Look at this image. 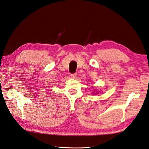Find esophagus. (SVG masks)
<instances>
[{
    "label": "esophagus",
    "mask_w": 149,
    "mask_h": 149,
    "mask_svg": "<svg viewBox=\"0 0 149 149\" xmlns=\"http://www.w3.org/2000/svg\"><path fill=\"white\" fill-rule=\"evenodd\" d=\"M77 77V74L76 73H75V74H71V77L73 79H75Z\"/></svg>",
    "instance_id": "esophagus-1"
}]
</instances>
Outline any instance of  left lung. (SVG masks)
<instances>
[{"label": "left lung", "instance_id": "obj_1", "mask_svg": "<svg viewBox=\"0 0 149 149\" xmlns=\"http://www.w3.org/2000/svg\"><path fill=\"white\" fill-rule=\"evenodd\" d=\"M96 94H97V92H96Z\"/></svg>", "mask_w": 149, "mask_h": 149}]
</instances>
